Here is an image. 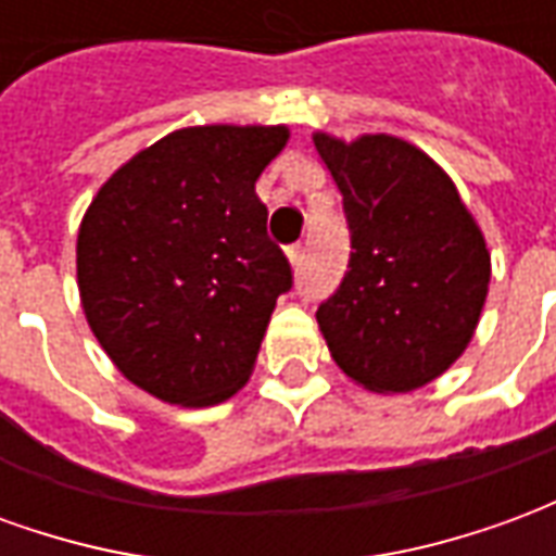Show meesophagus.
Segmentation results:
<instances>
[{
	"instance_id": "34e87169",
	"label": "esophagus",
	"mask_w": 556,
	"mask_h": 556,
	"mask_svg": "<svg viewBox=\"0 0 556 556\" xmlns=\"http://www.w3.org/2000/svg\"><path fill=\"white\" fill-rule=\"evenodd\" d=\"M286 255H289L291 267L298 270V267H301V262H303V247H301V243H291V247H286Z\"/></svg>"
}]
</instances>
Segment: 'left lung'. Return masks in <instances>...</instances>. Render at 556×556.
<instances>
[{
    "instance_id": "obj_1",
    "label": "left lung",
    "mask_w": 556,
    "mask_h": 556,
    "mask_svg": "<svg viewBox=\"0 0 556 556\" xmlns=\"http://www.w3.org/2000/svg\"><path fill=\"white\" fill-rule=\"evenodd\" d=\"M351 229V262L318 306L330 357L372 393L441 378L477 333L491 253L453 178L408 139L315 130Z\"/></svg>"
}]
</instances>
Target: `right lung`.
Wrapping results in <instances>:
<instances>
[{"label": "right lung", "instance_id": "add662e5", "mask_svg": "<svg viewBox=\"0 0 556 556\" xmlns=\"http://www.w3.org/2000/svg\"><path fill=\"white\" fill-rule=\"evenodd\" d=\"M286 125L172 130L101 184L77 235L79 303L106 357L160 402L207 408L250 381L291 267L255 181Z\"/></svg>", "mask_w": 556, "mask_h": 556}]
</instances>
